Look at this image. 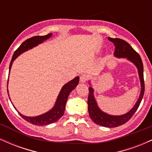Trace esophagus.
<instances>
[{"mask_svg":"<svg viewBox=\"0 0 152 152\" xmlns=\"http://www.w3.org/2000/svg\"><path fill=\"white\" fill-rule=\"evenodd\" d=\"M88 79V76L87 74H83L80 76V81L81 83H85Z\"/></svg>","mask_w":152,"mask_h":152,"instance_id":"esophagus-1","label":"esophagus"}]
</instances>
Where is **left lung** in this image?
<instances>
[{
    "instance_id": "obj_1",
    "label": "left lung",
    "mask_w": 152,
    "mask_h": 152,
    "mask_svg": "<svg viewBox=\"0 0 152 152\" xmlns=\"http://www.w3.org/2000/svg\"><path fill=\"white\" fill-rule=\"evenodd\" d=\"M108 39L114 44L115 51L114 55L115 57L119 58H126L136 66L138 69V74H139L141 83L140 94L134 107L126 114L119 115V116H114V115L106 114L100 109L94 97V89L89 82L91 86L88 88L89 94H88V110L89 116L94 123L99 126L108 127V128H114V127L119 126L126 123L135 114L140 105L144 94V67H143V63L140 56L126 41H124L121 38H108Z\"/></svg>"
}]
</instances>
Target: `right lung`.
Returning a JSON list of instances; mask_svg holds the SVG:
<instances>
[{
    "label": "right lung",
    "mask_w": 152,
    "mask_h": 152,
    "mask_svg": "<svg viewBox=\"0 0 152 152\" xmlns=\"http://www.w3.org/2000/svg\"><path fill=\"white\" fill-rule=\"evenodd\" d=\"M52 34H48L46 35V36H34L31 38H28L26 41H24L23 43L19 46V48L15 51L14 54H13V57H12L11 61H10V66H9V72L10 71V69H11L12 64L14 60L19 55L23 53V52L26 51V50L31 49L34 47L37 46L40 43H42L43 41H46L47 39L51 37ZM78 82H79V77L76 76L74 79L71 81H69L67 83H66L64 86L62 87L61 90L60 91L58 97H57L56 102L54 106L51 109L49 110L47 112L44 113V114L39 115L37 116H24L18 112L20 116L25 119L26 121H28L29 123L32 124L34 125H36V126H46V125L54 123V122L57 121L64 114V111H65L66 104V102H67L68 97H69V94L73 90L76 88L77 86ZM7 91H8V85H7ZM8 96H9V94H8ZM10 99V97H9ZM12 103V102H11ZM15 109V107L14 106ZM15 110H17L15 109Z\"/></svg>",
    "instance_id": "right-lung-1"
}]
</instances>
